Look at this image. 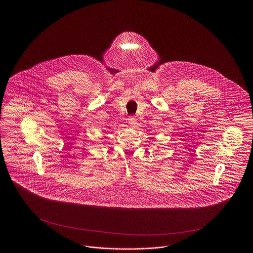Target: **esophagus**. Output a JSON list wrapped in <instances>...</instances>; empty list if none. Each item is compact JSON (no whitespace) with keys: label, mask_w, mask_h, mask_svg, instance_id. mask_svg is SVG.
Here are the masks:
<instances>
[{"label":"esophagus","mask_w":253,"mask_h":253,"mask_svg":"<svg viewBox=\"0 0 253 253\" xmlns=\"http://www.w3.org/2000/svg\"><path fill=\"white\" fill-rule=\"evenodd\" d=\"M128 123L131 125V126H134L136 124V119L135 117H130L128 119Z\"/></svg>","instance_id":"34e87169"}]
</instances>
